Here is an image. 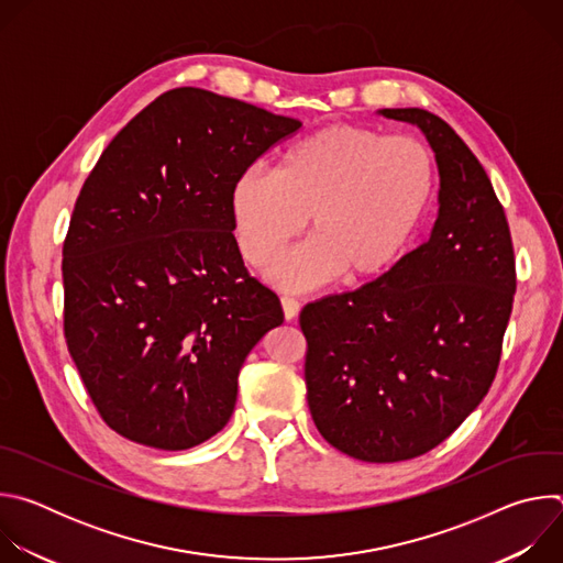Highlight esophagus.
Listing matches in <instances>:
<instances>
[{
	"mask_svg": "<svg viewBox=\"0 0 563 563\" xmlns=\"http://www.w3.org/2000/svg\"><path fill=\"white\" fill-rule=\"evenodd\" d=\"M280 305H283V313H285V320H294L300 311V302L296 298H289V296H283L280 298Z\"/></svg>",
	"mask_w": 563,
	"mask_h": 563,
	"instance_id": "1",
	"label": "esophagus"
}]
</instances>
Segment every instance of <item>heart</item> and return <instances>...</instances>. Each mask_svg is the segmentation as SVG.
<instances>
[{
	"mask_svg": "<svg viewBox=\"0 0 563 563\" xmlns=\"http://www.w3.org/2000/svg\"><path fill=\"white\" fill-rule=\"evenodd\" d=\"M434 187V155L423 142L330 124L294 142L274 174H240L229 191V216L235 245L254 267L269 265L307 218L309 243L267 272L276 287L305 291L336 274L361 285L404 256Z\"/></svg>",
	"mask_w": 563,
	"mask_h": 563,
	"instance_id": "b5f03b06",
	"label": "heart"
}]
</instances>
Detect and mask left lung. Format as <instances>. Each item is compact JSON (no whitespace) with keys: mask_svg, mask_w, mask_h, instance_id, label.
I'll return each mask as SVG.
<instances>
[{"mask_svg":"<svg viewBox=\"0 0 563 563\" xmlns=\"http://www.w3.org/2000/svg\"><path fill=\"white\" fill-rule=\"evenodd\" d=\"M428 137L441 178L430 238L380 278L305 305V383L323 439L396 463L445 441L488 394L517 289L510 227L467 144L426 109H380Z\"/></svg>","mask_w":563,"mask_h":563,"instance_id":"left-lung-1","label":"left lung"}]
</instances>
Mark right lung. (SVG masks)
Listing matches in <instances>:
<instances>
[{
  "mask_svg": "<svg viewBox=\"0 0 563 563\" xmlns=\"http://www.w3.org/2000/svg\"><path fill=\"white\" fill-rule=\"evenodd\" d=\"M300 120L183 87L104 148L62 250L64 336L104 423L189 450L218 434L238 374L283 323L278 296L235 245L233 180Z\"/></svg>",
  "mask_w": 563,
  "mask_h": 563,
  "instance_id": "add662e5",
  "label": "right lung"
}]
</instances>
